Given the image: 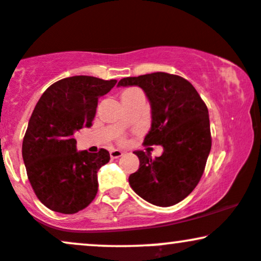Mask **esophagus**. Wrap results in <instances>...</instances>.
Wrapping results in <instances>:
<instances>
[{
	"instance_id": "esophagus-1",
	"label": "esophagus",
	"mask_w": 261,
	"mask_h": 261,
	"mask_svg": "<svg viewBox=\"0 0 261 261\" xmlns=\"http://www.w3.org/2000/svg\"><path fill=\"white\" fill-rule=\"evenodd\" d=\"M122 154L124 153H122L120 149H112V151H110V157H112L113 160H115V158H120Z\"/></svg>"
}]
</instances>
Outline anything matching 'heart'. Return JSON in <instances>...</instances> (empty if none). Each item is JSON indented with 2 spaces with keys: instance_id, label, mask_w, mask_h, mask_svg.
Instances as JSON below:
<instances>
[{
  "instance_id": "b5f03b06",
  "label": "heart",
  "mask_w": 261,
  "mask_h": 261,
  "mask_svg": "<svg viewBox=\"0 0 261 261\" xmlns=\"http://www.w3.org/2000/svg\"><path fill=\"white\" fill-rule=\"evenodd\" d=\"M131 91H134V88H128V89H126V91H124V93H127V92H131Z\"/></svg>"
}]
</instances>
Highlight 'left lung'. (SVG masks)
<instances>
[{"label": "left lung", "mask_w": 261, "mask_h": 261, "mask_svg": "<svg viewBox=\"0 0 261 261\" xmlns=\"http://www.w3.org/2000/svg\"><path fill=\"white\" fill-rule=\"evenodd\" d=\"M118 86H139L145 91L152 124L143 143L163 146V153L155 158L135 151L140 167L128 176L131 188L155 206L168 207L180 202L199 184L211 151L207 107L194 86L176 74L126 77Z\"/></svg>", "instance_id": "8db88e82"}]
</instances>
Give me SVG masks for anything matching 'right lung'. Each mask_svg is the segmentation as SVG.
Masks as SVG:
<instances>
[{
    "mask_svg": "<svg viewBox=\"0 0 261 261\" xmlns=\"http://www.w3.org/2000/svg\"><path fill=\"white\" fill-rule=\"evenodd\" d=\"M115 85L116 80L67 77L50 86L35 106L22 154L33 190L47 208L76 214L97 195V172L110 154L104 148L79 152L73 135L91 126L98 98Z\"/></svg>",
    "mask_w": 261,
    "mask_h": 261,
    "instance_id": "add662e5",
    "label": "right lung"
}]
</instances>
